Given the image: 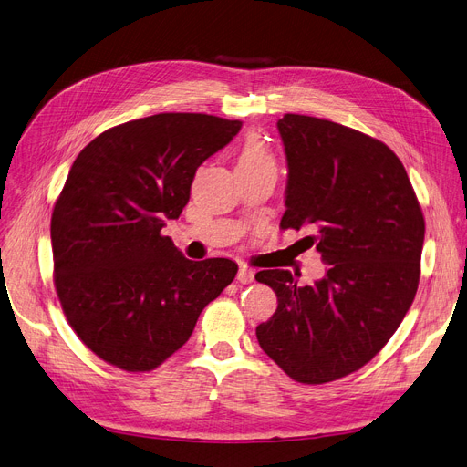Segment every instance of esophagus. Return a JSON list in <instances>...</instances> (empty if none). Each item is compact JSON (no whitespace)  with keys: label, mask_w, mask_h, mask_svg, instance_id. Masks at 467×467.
<instances>
[{"label":"esophagus","mask_w":467,"mask_h":467,"mask_svg":"<svg viewBox=\"0 0 467 467\" xmlns=\"http://www.w3.org/2000/svg\"><path fill=\"white\" fill-rule=\"evenodd\" d=\"M237 281L247 285V283H253L254 281V272L251 268H247V265H241L239 272H237Z\"/></svg>","instance_id":"34e87169"}]
</instances>
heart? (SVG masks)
Returning a JSON list of instances; mask_svg holds the SVG:
<instances>
[{
	"mask_svg": "<svg viewBox=\"0 0 467 467\" xmlns=\"http://www.w3.org/2000/svg\"><path fill=\"white\" fill-rule=\"evenodd\" d=\"M264 167H275L274 155L258 137L249 135L239 148L237 171H256Z\"/></svg>",
	"mask_w": 467,
	"mask_h": 467,
	"instance_id": "obj_1",
	"label": "heart"
}]
</instances>
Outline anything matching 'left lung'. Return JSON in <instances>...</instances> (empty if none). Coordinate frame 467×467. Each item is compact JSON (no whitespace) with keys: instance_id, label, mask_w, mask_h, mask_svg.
Masks as SVG:
<instances>
[{"instance_id":"obj_1","label":"left lung","mask_w":467,"mask_h":467,"mask_svg":"<svg viewBox=\"0 0 467 467\" xmlns=\"http://www.w3.org/2000/svg\"><path fill=\"white\" fill-rule=\"evenodd\" d=\"M288 179L281 228L309 230L325 275L300 286L288 270H262L277 295L260 348L293 380L325 384L367 365L414 300L424 214L409 174L380 140L340 123L285 114L277 121Z\"/></svg>"}]
</instances>
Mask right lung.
<instances>
[{"label": "right lung", "instance_id": "1", "mask_svg": "<svg viewBox=\"0 0 467 467\" xmlns=\"http://www.w3.org/2000/svg\"><path fill=\"white\" fill-rule=\"evenodd\" d=\"M241 121L155 114L104 130L76 158L51 218L64 316L99 358L129 372L160 367L234 281L228 258L193 262L161 235L190 199L197 167Z\"/></svg>", "mask_w": 467, "mask_h": 467}]
</instances>
